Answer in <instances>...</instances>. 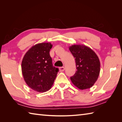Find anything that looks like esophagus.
I'll return each instance as SVG.
<instances>
[{"label": "esophagus", "instance_id": "34e87169", "mask_svg": "<svg viewBox=\"0 0 122 122\" xmlns=\"http://www.w3.org/2000/svg\"><path fill=\"white\" fill-rule=\"evenodd\" d=\"M64 70H65V68H64V67L62 66V67H60V68H59V70L60 72H63L64 71Z\"/></svg>", "mask_w": 122, "mask_h": 122}]
</instances>
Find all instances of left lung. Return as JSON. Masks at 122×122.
I'll use <instances>...</instances> for the list:
<instances>
[{"instance_id":"obj_1","label":"left lung","mask_w":122,"mask_h":122,"mask_svg":"<svg viewBox=\"0 0 122 122\" xmlns=\"http://www.w3.org/2000/svg\"><path fill=\"white\" fill-rule=\"evenodd\" d=\"M69 50L75 58L77 69L70 77L72 83L82 90L91 87L97 81L100 72V62L97 54L84 45H72Z\"/></svg>"}]
</instances>
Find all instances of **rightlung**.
Returning <instances> with one entry per match:
<instances>
[{
	"label": "right lung",
	"mask_w": 122,
	"mask_h": 122,
	"mask_svg": "<svg viewBox=\"0 0 122 122\" xmlns=\"http://www.w3.org/2000/svg\"><path fill=\"white\" fill-rule=\"evenodd\" d=\"M52 45L36 44L28 50L21 63L22 73L26 84L38 92H45L53 85L59 69L53 66L50 56Z\"/></svg>",
	"instance_id": "add662e5"
}]
</instances>
